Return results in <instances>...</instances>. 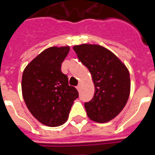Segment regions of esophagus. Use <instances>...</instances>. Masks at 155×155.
<instances>
[{
  "mask_svg": "<svg viewBox=\"0 0 155 155\" xmlns=\"http://www.w3.org/2000/svg\"><path fill=\"white\" fill-rule=\"evenodd\" d=\"M80 86H81V85H80V84H79V85H78L77 87H76V88H77V90L79 91V92H80Z\"/></svg>",
  "mask_w": 155,
  "mask_h": 155,
  "instance_id": "esophagus-1",
  "label": "esophagus"
}]
</instances>
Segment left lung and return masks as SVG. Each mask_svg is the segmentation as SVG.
Here are the masks:
<instances>
[{"mask_svg": "<svg viewBox=\"0 0 155 155\" xmlns=\"http://www.w3.org/2000/svg\"><path fill=\"white\" fill-rule=\"evenodd\" d=\"M73 49L94 84V96L84 103L88 117L97 123L109 122L122 111L129 97L128 69L114 53L99 45L82 44Z\"/></svg>", "mask_w": 155, "mask_h": 155, "instance_id": "1", "label": "left lung"}]
</instances>
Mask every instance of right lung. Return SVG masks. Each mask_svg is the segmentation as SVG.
I'll return each mask as SVG.
<instances>
[{
    "mask_svg": "<svg viewBox=\"0 0 155 155\" xmlns=\"http://www.w3.org/2000/svg\"><path fill=\"white\" fill-rule=\"evenodd\" d=\"M70 46H53L33 58L23 71L22 93L26 106L42 124L58 127L68 119L77 89L61 71Z\"/></svg>",
    "mask_w": 155,
    "mask_h": 155,
    "instance_id": "right-lung-1",
    "label": "right lung"
}]
</instances>
